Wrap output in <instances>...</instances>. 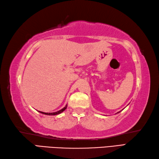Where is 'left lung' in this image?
Segmentation results:
<instances>
[{"label": "left lung", "mask_w": 159, "mask_h": 159, "mask_svg": "<svg viewBox=\"0 0 159 159\" xmlns=\"http://www.w3.org/2000/svg\"><path fill=\"white\" fill-rule=\"evenodd\" d=\"M117 112V113H119V112Z\"/></svg>", "instance_id": "left-lung-1"}]
</instances>
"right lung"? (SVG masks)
Here are the masks:
<instances>
[{
    "label": "right lung",
    "instance_id": "obj_1",
    "mask_svg": "<svg viewBox=\"0 0 159 159\" xmlns=\"http://www.w3.org/2000/svg\"><path fill=\"white\" fill-rule=\"evenodd\" d=\"M67 105H66L62 109L60 110V111H57V112H42V111H39V112H41V113H42V114L47 115H58L60 113H61V112H62L66 108H67Z\"/></svg>",
    "mask_w": 159,
    "mask_h": 159
}]
</instances>
